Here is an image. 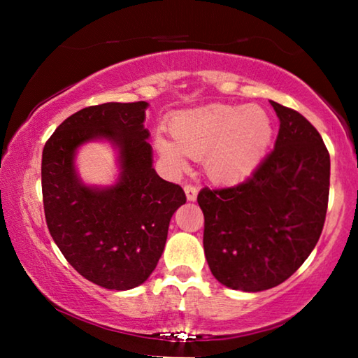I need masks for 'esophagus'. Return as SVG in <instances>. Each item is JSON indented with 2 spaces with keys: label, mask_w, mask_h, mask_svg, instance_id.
Wrapping results in <instances>:
<instances>
[{
  "label": "esophagus",
  "mask_w": 358,
  "mask_h": 358,
  "mask_svg": "<svg viewBox=\"0 0 358 358\" xmlns=\"http://www.w3.org/2000/svg\"><path fill=\"white\" fill-rule=\"evenodd\" d=\"M185 192H186V199L187 201L194 202L197 199V187L192 185H185Z\"/></svg>",
  "instance_id": "34e87169"
}]
</instances>
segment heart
<instances>
[{"instance_id":"1","label":"heart","mask_w":358,"mask_h":358,"mask_svg":"<svg viewBox=\"0 0 358 358\" xmlns=\"http://www.w3.org/2000/svg\"><path fill=\"white\" fill-rule=\"evenodd\" d=\"M171 132L175 142L159 138L157 148L172 166H183L185 155L203 157L211 180L234 183L259 166L273 128L262 107L213 104L175 115Z\"/></svg>"}]
</instances>
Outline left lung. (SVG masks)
I'll use <instances>...</instances> for the list:
<instances>
[{
  "instance_id": "8db88e82",
  "label": "left lung",
  "mask_w": 358,
  "mask_h": 358,
  "mask_svg": "<svg viewBox=\"0 0 358 358\" xmlns=\"http://www.w3.org/2000/svg\"><path fill=\"white\" fill-rule=\"evenodd\" d=\"M280 118L275 148L251 177L197 196L203 250L224 286L259 292L292 276L322 234L330 189V155L301 113L271 101Z\"/></svg>"
}]
</instances>
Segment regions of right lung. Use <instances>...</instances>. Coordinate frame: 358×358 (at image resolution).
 Returning a JSON list of instances; mask_svg holds the SVG:
<instances>
[{
  "mask_svg": "<svg viewBox=\"0 0 358 358\" xmlns=\"http://www.w3.org/2000/svg\"><path fill=\"white\" fill-rule=\"evenodd\" d=\"M147 107L145 101L85 107L58 126L42 151L48 232L78 273L106 289L147 281L164 251L171 217L186 202L181 186L155 172ZM93 138L120 150V180L107 190L85 187L75 175V150Z\"/></svg>",
  "mask_w": 358,
  "mask_h": 358,
  "instance_id": "1",
  "label": "right lung"
}]
</instances>
